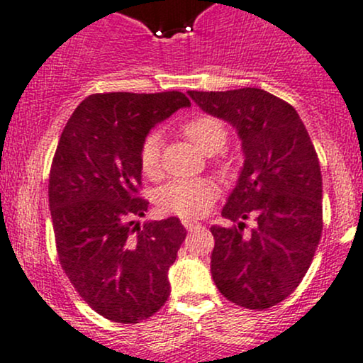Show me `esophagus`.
<instances>
[{"instance_id":"esophagus-1","label":"esophagus","mask_w":363,"mask_h":363,"mask_svg":"<svg viewBox=\"0 0 363 363\" xmlns=\"http://www.w3.org/2000/svg\"><path fill=\"white\" fill-rule=\"evenodd\" d=\"M182 226H184L188 231H193V230H198V228H200V223H198V220H193V219H182Z\"/></svg>"}]
</instances>
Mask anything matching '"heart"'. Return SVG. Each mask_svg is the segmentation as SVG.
<instances>
[{
	"instance_id": "1",
	"label": "heart",
	"mask_w": 363,
	"mask_h": 363,
	"mask_svg": "<svg viewBox=\"0 0 363 363\" xmlns=\"http://www.w3.org/2000/svg\"><path fill=\"white\" fill-rule=\"evenodd\" d=\"M182 132L203 152L223 150L228 140V130L220 120L213 116H196L182 125ZM162 139L158 133H150L140 144V170L147 177H155L160 170ZM217 196V188L207 179H175L160 188L156 203L167 213L181 217H200L211 208Z\"/></svg>"
}]
</instances>
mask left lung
<instances>
[{"label":"left lung","instance_id":"1","mask_svg":"<svg viewBox=\"0 0 363 363\" xmlns=\"http://www.w3.org/2000/svg\"><path fill=\"white\" fill-rule=\"evenodd\" d=\"M242 139L243 167L212 226L213 284L231 303L266 310L296 291L322 236V174L306 127L291 104L261 89L188 91ZM256 226L245 233V220Z\"/></svg>","mask_w":363,"mask_h":363}]
</instances>
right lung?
Masks as SVG:
<instances>
[{
    "label": "right lung",
    "instance_id": "obj_1",
    "mask_svg": "<svg viewBox=\"0 0 363 363\" xmlns=\"http://www.w3.org/2000/svg\"><path fill=\"white\" fill-rule=\"evenodd\" d=\"M189 106L182 91L89 95L57 144L48 201L60 266L113 322H143L170 296L167 274L186 230L177 217L135 223L150 205L139 196V151L156 123Z\"/></svg>",
    "mask_w": 363,
    "mask_h": 363
}]
</instances>
